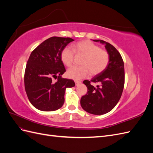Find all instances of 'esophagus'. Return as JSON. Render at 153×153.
Returning a JSON list of instances; mask_svg holds the SVG:
<instances>
[{"mask_svg":"<svg viewBox=\"0 0 153 153\" xmlns=\"http://www.w3.org/2000/svg\"><path fill=\"white\" fill-rule=\"evenodd\" d=\"M75 84H76V85H78V84H81V82H80V81H78V80H75Z\"/></svg>","mask_w":153,"mask_h":153,"instance_id":"1","label":"esophagus"}]
</instances>
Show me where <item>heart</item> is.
Instances as JSON below:
<instances>
[{
	"mask_svg": "<svg viewBox=\"0 0 153 153\" xmlns=\"http://www.w3.org/2000/svg\"><path fill=\"white\" fill-rule=\"evenodd\" d=\"M73 49L65 47L61 53V59L64 65L70 67L75 59V52L77 55H83L80 66H73L67 71L68 78L80 80L87 77L89 73L96 75L103 71L110 61L108 53L101 49L99 46L88 40L79 41L73 45Z\"/></svg>",
	"mask_w": 153,
	"mask_h": 153,
	"instance_id": "heart-1",
	"label": "heart"
}]
</instances>
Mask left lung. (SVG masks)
<instances>
[{"mask_svg":"<svg viewBox=\"0 0 153 153\" xmlns=\"http://www.w3.org/2000/svg\"><path fill=\"white\" fill-rule=\"evenodd\" d=\"M93 41L105 45L110 61L103 71L91 81H84L88 91L81 98L80 105L91 114L103 115L112 110L121 98L124 85V66L121 54L113 45L103 40ZM91 82H98L100 85L94 87Z\"/></svg>","mask_w":153,"mask_h":153,"instance_id":"obj_1","label":"left lung"}]
</instances>
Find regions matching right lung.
<instances>
[{
  "label": "right lung",
  "mask_w": 153,
  "mask_h": 153,
  "mask_svg": "<svg viewBox=\"0 0 153 153\" xmlns=\"http://www.w3.org/2000/svg\"><path fill=\"white\" fill-rule=\"evenodd\" d=\"M74 39L52 37L37 47L27 61L24 84L29 100L41 111H54L61 108L68 87L75 85L73 80L62 78L66 71L61 59L62 50ZM53 78L57 79L53 82Z\"/></svg>",
  "instance_id": "1"
}]
</instances>
